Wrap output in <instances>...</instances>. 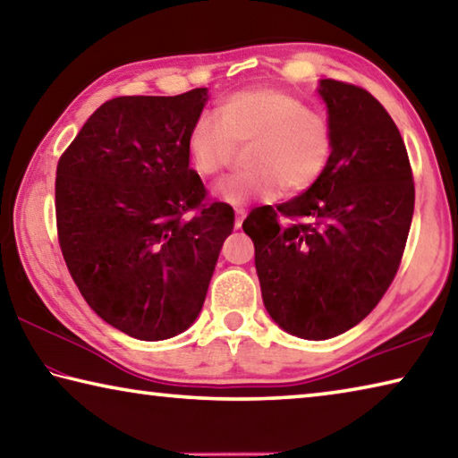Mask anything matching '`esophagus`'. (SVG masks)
Segmentation results:
<instances>
[{
    "label": "esophagus",
    "mask_w": 458,
    "mask_h": 458,
    "mask_svg": "<svg viewBox=\"0 0 458 458\" xmlns=\"http://www.w3.org/2000/svg\"><path fill=\"white\" fill-rule=\"evenodd\" d=\"M242 220H244V210H242V208H238V210H236V220H234V228L242 226Z\"/></svg>",
    "instance_id": "1"
}]
</instances>
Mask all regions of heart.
Instances as JSON below:
<instances>
[{
    "mask_svg": "<svg viewBox=\"0 0 458 458\" xmlns=\"http://www.w3.org/2000/svg\"><path fill=\"white\" fill-rule=\"evenodd\" d=\"M246 172L218 183L216 196L232 206L270 201L284 191L297 196L319 180L331 164L335 133L323 113L303 98L275 87L232 92L201 114L188 135V157L201 177H216L234 159L236 147L248 145Z\"/></svg>",
    "mask_w": 458,
    "mask_h": 458,
    "instance_id": "1",
    "label": "heart"
}]
</instances>
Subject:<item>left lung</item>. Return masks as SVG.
<instances>
[{"instance_id":"obj_1","label":"left lung","mask_w":458,"mask_h":458,"mask_svg":"<svg viewBox=\"0 0 458 458\" xmlns=\"http://www.w3.org/2000/svg\"><path fill=\"white\" fill-rule=\"evenodd\" d=\"M335 149L325 174L242 228L262 301L291 335L329 339L374 311L396 276L414 214V177L396 123L366 89L325 79Z\"/></svg>"}]
</instances>
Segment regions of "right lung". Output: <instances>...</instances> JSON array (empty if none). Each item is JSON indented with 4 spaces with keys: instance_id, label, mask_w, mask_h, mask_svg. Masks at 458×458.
Masks as SVG:
<instances>
[{
    "instance_id": "1",
    "label": "right lung",
    "mask_w": 458,
    "mask_h": 458,
    "mask_svg": "<svg viewBox=\"0 0 458 458\" xmlns=\"http://www.w3.org/2000/svg\"><path fill=\"white\" fill-rule=\"evenodd\" d=\"M206 89L100 105L56 167L62 257L100 319L141 341L196 321L234 210L208 201L188 135ZM191 216H188L187 214Z\"/></svg>"
}]
</instances>
